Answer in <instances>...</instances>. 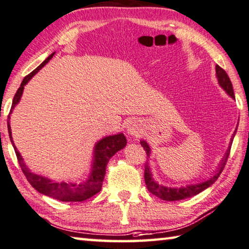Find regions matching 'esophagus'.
<instances>
[{"label":"esophagus","mask_w":249,"mask_h":249,"mask_svg":"<svg viewBox=\"0 0 249 249\" xmlns=\"http://www.w3.org/2000/svg\"><path fill=\"white\" fill-rule=\"evenodd\" d=\"M126 131H127L128 135L132 136H140V134H142V127L139 124V122L136 121H131L127 124V127H126Z\"/></svg>","instance_id":"esophagus-1"}]
</instances>
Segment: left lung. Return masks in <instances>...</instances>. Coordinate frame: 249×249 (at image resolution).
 Returning a JSON list of instances; mask_svg holds the SVG:
<instances>
[{"label":"left lung","instance_id":"obj_1","mask_svg":"<svg viewBox=\"0 0 249 249\" xmlns=\"http://www.w3.org/2000/svg\"><path fill=\"white\" fill-rule=\"evenodd\" d=\"M216 76L217 80H218L219 85L222 86V89L226 92L228 95H230L231 98H235L234 95V89H232V85L231 82L228 77L227 73L225 72V70H223L220 66L216 65ZM237 129V128H236ZM235 133L232 134V139H234ZM232 139L231 140L230 143V147H228L227 152L225 153V156L223 157V160H220V163L218 164V167H217L216 171L214 172V174L212 175V177L206 179L205 181H202V183L198 184H191L187 185L185 187H179V188H172V187H167V186H163V185H160L159 183H156L153 178V174L149 169V165L147 161L145 164V171H144V178H145V183L146 186H147V189L149 192L154 194L155 196L159 197V198H161L163 200H168V202H174V200H180L184 198H188V197H193L197 194H199L200 192L205 191V189L208 188L215 183L218 178L219 175L222 174L223 169L226 165V161L228 160V156H230L231 153V145L232 143ZM141 145L143 146L146 154H147V157H149V154H151V148H149L148 144L146 143L145 141H141Z\"/></svg>","mask_w":249,"mask_h":249}]
</instances>
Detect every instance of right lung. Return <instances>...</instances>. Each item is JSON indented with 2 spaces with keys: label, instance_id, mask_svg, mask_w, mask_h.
Segmentation results:
<instances>
[{
  "label": "right lung",
  "instance_id": "obj_1",
  "mask_svg": "<svg viewBox=\"0 0 249 249\" xmlns=\"http://www.w3.org/2000/svg\"><path fill=\"white\" fill-rule=\"evenodd\" d=\"M54 54L55 53L51 54L50 56L47 57L41 65L37 66L32 73H30L24 77V80H23L21 83V86H19L18 92L15 93L14 95L11 112L12 109L15 107V105L18 103L19 100H21L23 89H24V86L27 84V82H29L31 78H32L34 75L36 74L38 71L51 60V58L53 57ZM9 118H10V115H9ZM7 129H9L10 140H11L12 145H13L14 147L15 154H17L18 164L19 166H21L23 173H24L27 180H29V183L32 185V186L36 189L38 193H41V194L53 197L55 199L62 200V202H83V200L90 198L92 196L97 194V193L102 189L106 166H107L109 159L116 152L121 151L122 148H124L126 146V143H127L124 134L122 133L116 134V135L106 136L101 141H98L95 145V147H94V160H93L92 169H90L89 178L77 184L64 183V181H61L60 183V181L51 180L49 178H46V177H43L41 175L31 173L30 169L26 167L21 154H19L18 148L15 147V145L13 143V139H12V134H11V125L9 122H7Z\"/></svg>",
  "mask_w": 249,
  "mask_h": 249
}]
</instances>
